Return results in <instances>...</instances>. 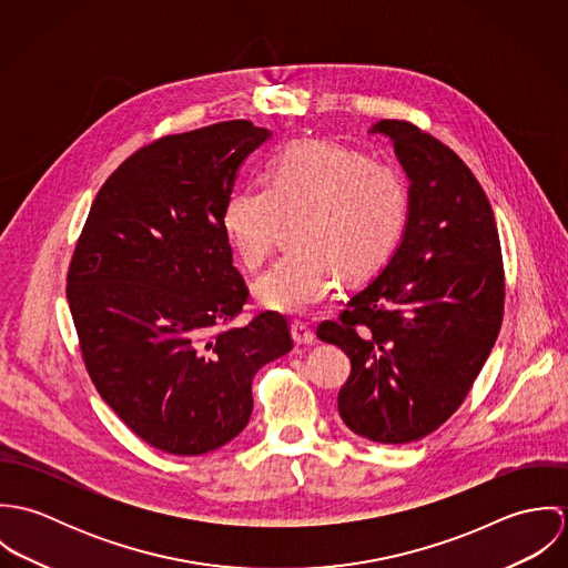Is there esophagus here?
Here are the masks:
<instances>
[{
	"instance_id": "34e87169",
	"label": "esophagus",
	"mask_w": 568,
	"mask_h": 568,
	"mask_svg": "<svg viewBox=\"0 0 568 568\" xmlns=\"http://www.w3.org/2000/svg\"><path fill=\"white\" fill-rule=\"evenodd\" d=\"M291 336L297 345H313L315 343V332L304 324L291 325Z\"/></svg>"
}]
</instances>
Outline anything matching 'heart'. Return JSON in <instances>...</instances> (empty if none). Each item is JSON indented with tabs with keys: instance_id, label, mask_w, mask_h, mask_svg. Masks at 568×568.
Here are the masks:
<instances>
[{
	"instance_id": "heart-1",
	"label": "heart",
	"mask_w": 568,
	"mask_h": 568,
	"mask_svg": "<svg viewBox=\"0 0 568 568\" xmlns=\"http://www.w3.org/2000/svg\"><path fill=\"white\" fill-rule=\"evenodd\" d=\"M268 187L246 185L225 203V236L248 271L271 255L284 219L302 216L293 251L255 284L271 313L304 317L336 288L338 268L365 277L396 248L408 216L405 174L392 163L320 140H297L266 165Z\"/></svg>"
}]
</instances>
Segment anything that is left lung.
Returning a JSON list of instances; mask_svg holds the SVG:
<instances>
[{"label":"left lung","instance_id":"left-lung-1","mask_svg":"<svg viewBox=\"0 0 568 568\" xmlns=\"http://www.w3.org/2000/svg\"><path fill=\"white\" fill-rule=\"evenodd\" d=\"M369 133L392 140L408 179L405 232L317 336L352 363L338 392L345 426L408 444L442 426L479 376L503 320V257L486 192L448 146L400 120Z\"/></svg>","mask_w":568,"mask_h":568}]
</instances>
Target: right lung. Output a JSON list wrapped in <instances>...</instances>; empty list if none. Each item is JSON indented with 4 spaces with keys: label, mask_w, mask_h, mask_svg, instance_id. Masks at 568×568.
Here are the masks:
<instances>
[{
    "label": "right lung",
    "mask_w": 568,
    "mask_h": 568,
    "mask_svg": "<svg viewBox=\"0 0 568 568\" xmlns=\"http://www.w3.org/2000/svg\"><path fill=\"white\" fill-rule=\"evenodd\" d=\"M268 138L232 120L144 146L100 187L70 264V311L98 394L170 455L241 435L253 376L293 349L277 313L223 327L246 302L223 212Z\"/></svg>",
    "instance_id": "obj_1"
}]
</instances>
